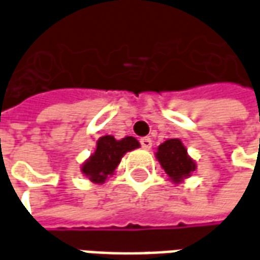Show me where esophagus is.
<instances>
[{
  "label": "esophagus",
  "instance_id": "1",
  "mask_svg": "<svg viewBox=\"0 0 260 260\" xmlns=\"http://www.w3.org/2000/svg\"><path fill=\"white\" fill-rule=\"evenodd\" d=\"M139 142H141V146L143 149H150L152 147V139L150 138H142Z\"/></svg>",
  "mask_w": 260,
  "mask_h": 260
}]
</instances>
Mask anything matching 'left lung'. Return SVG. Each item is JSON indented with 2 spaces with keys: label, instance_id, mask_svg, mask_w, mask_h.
Instances as JSON below:
<instances>
[{
  "label": "left lung",
  "instance_id": "obj_1",
  "mask_svg": "<svg viewBox=\"0 0 260 260\" xmlns=\"http://www.w3.org/2000/svg\"><path fill=\"white\" fill-rule=\"evenodd\" d=\"M158 161L166 171V174L174 182H180L182 178L189 177L195 171V163L186 154V149L180 139H169L157 149Z\"/></svg>",
  "mask_w": 260,
  "mask_h": 260
}]
</instances>
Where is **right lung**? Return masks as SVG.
<instances>
[{"instance_id": "right-lung-1", "label": "right lung", "mask_w": 260, "mask_h": 260, "mask_svg": "<svg viewBox=\"0 0 260 260\" xmlns=\"http://www.w3.org/2000/svg\"><path fill=\"white\" fill-rule=\"evenodd\" d=\"M139 147V142L132 136L115 141L113 136L106 135L97 141L94 154L83 164L82 173L93 182H104L108 175L114 173L125 153Z\"/></svg>"}]
</instances>
